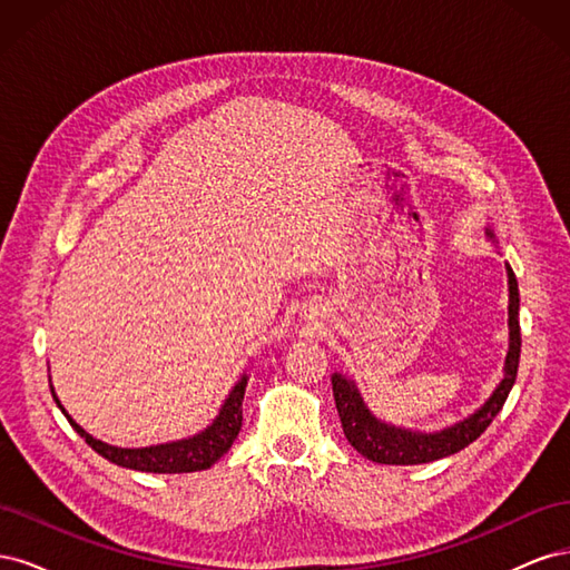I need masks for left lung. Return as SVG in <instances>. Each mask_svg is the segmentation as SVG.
Segmentation results:
<instances>
[{
    "label": "left lung",
    "instance_id": "8db88e82",
    "mask_svg": "<svg viewBox=\"0 0 570 570\" xmlns=\"http://www.w3.org/2000/svg\"><path fill=\"white\" fill-rule=\"evenodd\" d=\"M485 235L494 239V233L488 228ZM507 278H509V352L504 358V375L492 394L480 404L473 413H469L463 421L446 425L435 433H421V430L396 428L375 419L371 409L366 406L364 396H361L358 385L350 375L333 373V394L335 406L342 421L344 438L350 440L354 450L375 463L387 465H419L430 463L444 456H452L461 452L463 446L475 442L485 433L492 419L502 411L507 396L515 383V373H519V358H521V325H519V281L507 264Z\"/></svg>",
    "mask_w": 570,
    "mask_h": 570
}]
</instances>
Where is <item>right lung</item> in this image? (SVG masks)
Listing matches in <instances>:
<instances>
[{"mask_svg":"<svg viewBox=\"0 0 570 570\" xmlns=\"http://www.w3.org/2000/svg\"><path fill=\"white\" fill-rule=\"evenodd\" d=\"M247 381H249L247 373L237 377V383L228 392L226 402L220 404L216 419L204 430H199L197 435L183 438L176 442H166V444L140 446V450H124V446L107 444L101 440H95L90 433H85V430L71 419V413H68L59 402L55 385L49 387H51V396H55V402L68 419V423L73 425L76 433L85 438V442H88L99 456H105L116 465H124V469L142 471V473H195V471L212 469V465L233 446L239 428H243V400H245Z\"/></svg>","mask_w":570,"mask_h":570,"instance_id":"1","label":"right lung"}]
</instances>
